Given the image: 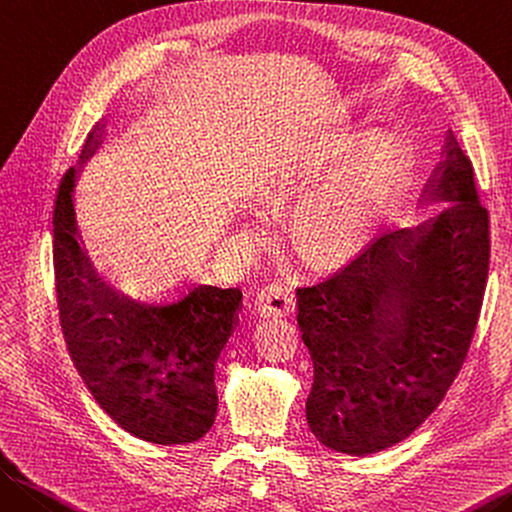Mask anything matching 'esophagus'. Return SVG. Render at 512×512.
Masks as SVG:
<instances>
[{
	"label": "esophagus",
	"mask_w": 512,
	"mask_h": 512,
	"mask_svg": "<svg viewBox=\"0 0 512 512\" xmlns=\"http://www.w3.org/2000/svg\"><path fill=\"white\" fill-rule=\"evenodd\" d=\"M258 311L263 315L283 317L295 311V290L288 281H272L258 292Z\"/></svg>",
	"instance_id": "1"
}]
</instances>
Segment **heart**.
<instances>
[{
    "label": "heart",
    "mask_w": 512,
    "mask_h": 512,
    "mask_svg": "<svg viewBox=\"0 0 512 512\" xmlns=\"http://www.w3.org/2000/svg\"><path fill=\"white\" fill-rule=\"evenodd\" d=\"M331 161L333 154L292 158L272 172L267 192L283 199L306 190L322 177ZM401 179L404 161L392 145L333 172L299 201L295 233L301 245L315 256H340L356 249L381 220Z\"/></svg>",
    "instance_id": "1"
}]
</instances>
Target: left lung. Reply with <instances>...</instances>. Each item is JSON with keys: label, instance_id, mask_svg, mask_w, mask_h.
<instances>
[{"label": "left lung", "instance_id": "left-lung-1", "mask_svg": "<svg viewBox=\"0 0 512 512\" xmlns=\"http://www.w3.org/2000/svg\"><path fill=\"white\" fill-rule=\"evenodd\" d=\"M442 154L422 199L449 206L415 229L374 238L338 272L297 288L315 374L306 420L342 454L406 440L445 399L474 338L490 222L472 161L451 131Z\"/></svg>", "mask_w": 512, "mask_h": 512}]
</instances>
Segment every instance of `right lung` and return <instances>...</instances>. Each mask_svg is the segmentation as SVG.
<instances>
[{
	"label": "right lung",
	"mask_w": 512,
	"mask_h": 512,
	"mask_svg": "<svg viewBox=\"0 0 512 512\" xmlns=\"http://www.w3.org/2000/svg\"><path fill=\"white\" fill-rule=\"evenodd\" d=\"M90 133L81 161L102 142ZM77 167L54 204V276L67 351L90 395L140 440L188 445L217 413L215 363L238 324L240 288L188 286L161 299L122 295L92 270L77 240Z\"/></svg>",
	"instance_id": "right-lung-1"
}]
</instances>
